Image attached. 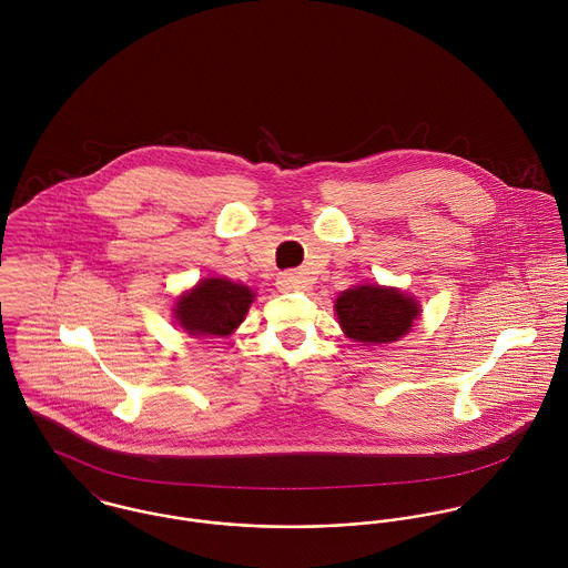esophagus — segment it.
Wrapping results in <instances>:
<instances>
[{
	"mask_svg": "<svg viewBox=\"0 0 568 568\" xmlns=\"http://www.w3.org/2000/svg\"><path fill=\"white\" fill-rule=\"evenodd\" d=\"M277 286L280 291H300V288H306V280L297 271H286V273H280Z\"/></svg>",
	"mask_w": 568,
	"mask_h": 568,
	"instance_id": "esophagus-1",
	"label": "esophagus"
}]
</instances>
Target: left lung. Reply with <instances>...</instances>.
<instances>
[{
    "label": "left lung",
    "instance_id": "8db88e82",
    "mask_svg": "<svg viewBox=\"0 0 568 568\" xmlns=\"http://www.w3.org/2000/svg\"><path fill=\"white\" fill-rule=\"evenodd\" d=\"M338 324L352 341L392 343L398 341L417 317V304L396 288L356 286L336 300Z\"/></svg>",
    "mask_w": 568,
    "mask_h": 568
}]
</instances>
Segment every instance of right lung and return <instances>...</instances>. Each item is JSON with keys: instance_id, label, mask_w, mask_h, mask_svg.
Returning <instances> with one entry per match:
<instances>
[{"instance_id": "obj_1", "label": "right lung", "mask_w": 568, "mask_h": 568, "mask_svg": "<svg viewBox=\"0 0 568 568\" xmlns=\"http://www.w3.org/2000/svg\"><path fill=\"white\" fill-rule=\"evenodd\" d=\"M251 302L253 293L243 284L212 277L199 282L194 291L185 293L174 313L181 327L190 334L225 336L243 322Z\"/></svg>"}]
</instances>
